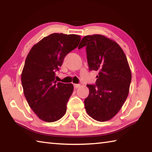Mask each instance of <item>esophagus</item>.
Returning a JSON list of instances; mask_svg holds the SVG:
<instances>
[{"label": "esophagus", "mask_w": 152, "mask_h": 152, "mask_svg": "<svg viewBox=\"0 0 152 152\" xmlns=\"http://www.w3.org/2000/svg\"><path fill=\"white\" fill-rule=\"evenodd\" d=\"M80 86V84H74V86L75 88H78Z\"/></svg>", "instance_id": "1"}]
</instances>
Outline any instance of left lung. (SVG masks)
I'll use <instances>...</instances> for the list:
<instances>
[{
	"label": "left lung",
	"instance_id": "obj_1",
	"mask_svg": "<svg viewBox=\"0 0 152 152\" xmlns=\"http://www.w3.org/2000/svg\"><path fill=\"white\" fill-rule=\"evenodd\" d=\"M84 46L89 69L99 71L96 84H87L89 94L84 106L92 119L107 121L117 114L127 99L132 72L124 51L115 41L99 34L86 35L78 49Z\"/></svg>",
	"mask_w": 152,
	"mask_h": 152
}]
</instances>
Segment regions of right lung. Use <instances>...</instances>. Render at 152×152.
I'll use <instances>...</instances> for the list:
<instances>
[{
    "label": "right lung",
    "mask_w": 152,
    "mask_h": 152,
    "mask_svg": "<svg viewBox=\"0 0 152 152\" xmlns=\"http://www.w3.org/2000/svg\"><path fill=\"white\" fill-rule=\"evenodd\" d=\"M80 39L74 34L52 33L33 45L27 56L21 74L24 95L33 111L45 122L56 121L66 112L74 86L55 81L56 72Z\"/></svg>",
    "instance_id": "1"
}]
</instances>
